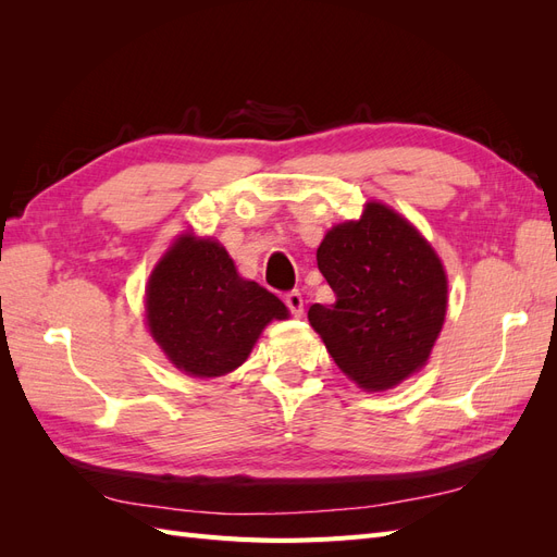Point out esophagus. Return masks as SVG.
<instances>
[{"label":"esophagus","instance_id":"34e87169","mask_svg":"<svg viewBox=\"0 0 557 557\" xmlns=\"http://www.w3.org/2000/svg\"><path fill=\"white\" fill-rule=\"evenodd\" d=\"M285 307L290 309V313L293 315H301L305 313V299H301V293H297V290H290L288 295H285Z\"/></svg>","mask_w":557,"mask_h":557}]
</instances>
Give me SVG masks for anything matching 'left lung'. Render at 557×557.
I'll use <instances>...</instances> for the list:
<instances>
[{
	"label": "left lung",
	"instance_id": "left-lung-1",
	"mask_svg": "<svg viewBox=\"0 0 557 557\" xmlns=\"http://www.w3.org/2000/svg\"><path fill=\"white\" fill-rule=\"evenodd\" d=\"M336 301L309 323L336 367L367 393L395 387L430 358L448 281L434 248L407 218L369 201L360 221L334 225L315 252Z\"/></svg>",
	"mask_w": 557,
	"mask_h": 557
}]
</instances>
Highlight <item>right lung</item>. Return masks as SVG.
<instances>
[{"label":"right lung","instance_id":"right-lung-1","mask_svg":"<svg viewBox=\"0 0 557 557\" xmlns=\"http://www.w3.org/2000/svg\"><path fill=\"white\" fill-rule=\"evenodd\" d=\"M285 318L274 293L242 278L221 244L195 234H181L146 285L150 334L166 360L195 379L234 372L262 330Z\"/></svg>","mask_w":557,"mask_h":557}]
</instances>
